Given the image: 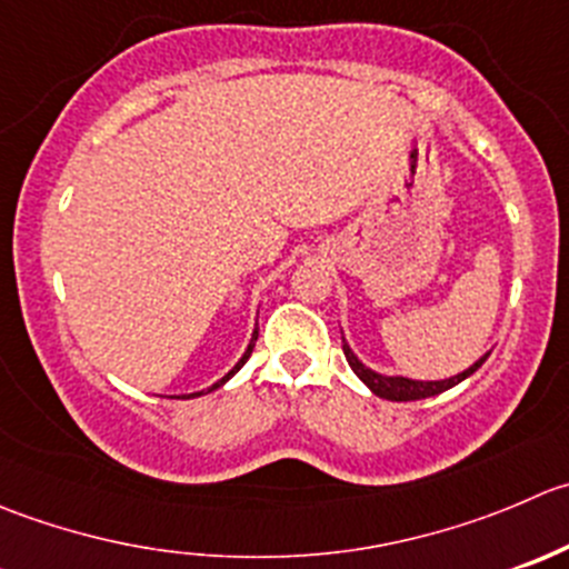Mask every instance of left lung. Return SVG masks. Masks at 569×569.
<instances>
[{"label": "left lung", "instance_id": "left-lung-1", "mask_svg": "<svg viewBox=\"0 0 569 569\" xmlns=\"http://www.w3.org/2000/svg\"><path fill=\"white\" fill-rule=\"evenodd\" d=\"M341 350H345V358L347 363L352 367V372L358 375V378L363 380V383L372 389V395L383 397V400H395V402H406V400H425V397H433V395H442V391L453 389L456 383H461L465 378H470L472 372H476L478 367H481L483 361L489 358V352L483 358H478L476 363H472L470 369H465V372L453 375V378H445V380H411V378H400V375H380L375 372V369L363 367L361 361L356 358V352L350 350V345L345 341V336H341Z\"/></svg>", "mask_w": 569, "mask_h": 569}]
</instances>
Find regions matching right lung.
Instances as JSON below:
<instances>
[{
	"mask_svg": "<svg viewBox=\"0 0 569 569\" xmlns=\"http://www.w3.org/2000/svg\"><path fill=\"white\" fill-rule=\"evenodd\" d=\"M256 339H258V330H252V339H250V345H247L244 356H241V358H239V363H236V367H233V369H230V372H228V375H224V378H222V380H217V383H213V386H211V389H206V391H213V389H219V386H222V383H228V380H230V378H233V375H236V372H239V369H241V367H244V363H247V358H250V352H252V347H256ZM206 391H194V395H183V397H200V395H206Z\"/></svg>",
	"mask_w": 569,
	"mask_h": 569,
	"instance_id": "1",
	"label": "right lung"
}]
</instances>
